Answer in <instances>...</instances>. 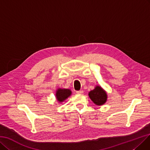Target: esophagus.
Instances as JSON below:
<instances>
[{
	"instance_id": "34e87169",
	"label": "esophagus",
	"mask_w": 150,
	"mask_h": 150,
	"mask_svg": "<svg viewBox=\"0 0 150 150\" xmlns=\"http://www.w3.org/2000/svg\"><path fill=\"white\" fill-rule=\"evenodd\" d=\"M83 93V91H82V90H81V91H76V93H77V94H82Z\"/></svg>"
}]
</instances>
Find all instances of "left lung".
I'll return each mask as SVG.
<instances>
[{
  "label": "left lung",
  "instance_id": "left-lung-1",
  "mask_svg": "<svg viewBox=\"0 0 150 150\" xmlns=\"http://www.w3.org/2000/svg\"><path fill=\"white\" fill-rule=\"evenodd\" d=\"M90 98L97 105H103L107 100L106 93L100 86H97L95 89L88 93Z\"/></svg>",
  "mask_w": 150,
  "mask_h": 150
}]
</instances>
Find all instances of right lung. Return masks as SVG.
<instances>
[{
	"label": "right lung",
	"instance_id": "obj_1",
	"mask_svg": "<svg viewBox=\"0 0 150 150\" xmlns=\"http://www.w3.org/2000/svg\"><path fill=\"white\" fill-rule=\"evenodd\" d=\"M71 95V91L69 89L58 88L56 92V97L58 101L62 102Z\"/></svg>",
	"mask_w": 150,
	"mask_h": 150
}]
</instances>
